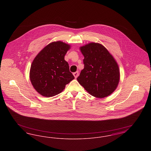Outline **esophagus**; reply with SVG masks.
Masks as SVG:
<instances>
[{
    "label": "esophagus",
    "instance_id": "esophagus-1",
    "mask_svg": "<svg viewBox=\"0 0 151 151\" xmlns=\"http://www.w3.org/2000/svg\"><path fill=\"white\" fill-rule=\"evenodd\" d=\"M73 76H74V77H75V78H77L78 76H79V72H78V71H76V72H74V73H73Z\"/></svg>",
    "mask_w": 151,
    "mask_h": 151
}]
</instances>
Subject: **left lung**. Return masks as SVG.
<instances>
[{
    "instance_id": "1",
    "label": "left lung",
    "mask_w": 151,
    "mask_h": 151,
    "mask_svg": "<svg viewBox=\"0 0 151 151\" xmlns=\"http://www.w3.org/2000/svg\"><path fill=\"white\" fill-rule=\"evenodd\" d=\"M84 68L77 80L88 93L99 99L114 92L120 80L119 68L114 58L102 44L90 42L80 47Z\"/></svg>"
}]
</instances>
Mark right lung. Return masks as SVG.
Returning a JSON list of instances; mask_svg holds the SVG:
<instances>
[{
	"label": "right lung",
	"instance_id": "right-lung-1",
	"mask_svg": "<svg viewBox=\"0 0 151 151\" xmlns=\"http://www.w3.org/2000/svg\"><path fill=\"white\" fill-rule=\"evenodd\" d=\"M70 48V45L62 41L52 42L35 58L30 66L29 78L38 93L46 97L56 96L75 79L65 60V55Z\"/></svg>",
	"mask_w": 151,
	"mask_h": 151
}]
</instances>
